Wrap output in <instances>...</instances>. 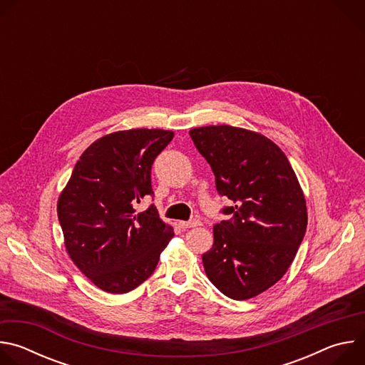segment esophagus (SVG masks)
I'll return each mask as SVG.
<instances>
[{
  "label": "esophagus",
  "mask_w": 365,
  "mask_h": 365,
  "mask_svg": "<svg viewBox=\"0 0 365 365\" xmlns=\"http://www.w3.org/2000/svg\"><path fill=\"white\" fill-rule=\"evenodd\" d=\"M200 222L197 220H190V221H180L179 222V227L180 228H195V227H199Z\"/></svg>",
  "instance_id": "esophagus-1"
}]
</instances>
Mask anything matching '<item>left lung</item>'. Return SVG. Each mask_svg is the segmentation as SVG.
Listing matches in <instances>:
<instances>
[{"instance_id": "1", "label": "left lung", "mask_w": 365, "mask_h": 365, "mask_svg": "<svg viewBox=\"0 0 365 365\" xmlns=\"http://www.w3.org/2000/svg\"><path fill=\"white\" fill-rule=\"evenodd\" d=\"M210 163L220 195L234 200L214 225V245L202 254L207 279L225 296L245 300L287 272L307 225L304 193L282 148L266 135L232 125L189 131Z\"/></svg>"}]
</instances>
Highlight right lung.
Wrapping results in <instances>:
<instances>
[{
  "instance_id": "right-lung-1",
  "label": "right lung",
  "mask_w": 365,
  "mask_h": 365,
  "mask_svg": "<svg viewBox=\"0 0 365 365\" xmlns=\"http://www.w3.org/2000/svg\"><path fill=\"white\" fill-rule=\"evenodd\" d=\"M175 133L115 131L81 155L58 199V217L73 264L101 290L121 294L151 276L175 235L155 206L135 212L153 195L151 165Z\"/></svg>"
}]
</instances>
